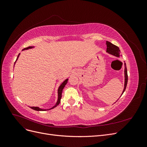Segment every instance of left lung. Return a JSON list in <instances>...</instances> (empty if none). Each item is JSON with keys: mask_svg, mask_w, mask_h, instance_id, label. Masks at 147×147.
<instances>
[{"mask_svg": "<svg viewBox=\"0 0 147 147\" xmlns=\"http://www.w3.org/2000/svg\"><path fill=\"white\" fill-rule=\"evenodd\" d=\"M106 45H107V53H108L109 54L112 55L114 56H116L117 57H120V56H121V55L120 54V50L119 48L113 45L112 43H110L108 41H106ZM127 68H126V63H124V89L121 95L123 94V92H124L126 90V88L127 86Z\"/></svg>", "mask_w": 147, "mask_h": 147, "instance_id": "left-lung-1", "label": "left lung"}]
</instances>
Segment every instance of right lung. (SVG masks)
<instances>
[{
    "label": "right lung",
    "instance_id": "obj_1",
    "mask_svg": "<svg viewBox=\"0 0 147 147\" xmlns=\"http://www.w3.org/2000/svg\"><path fill=\"white\" fill-rule=\"evenodd\" d=\"M33 48H34V47H28V48H24L23 50V51L26 50H28V49ZM20 55V54L18 55V57H17V58H16V61H15V64L16 63V61L18 60V57H19ZM68 80H69L68 78L65 79V80H64L63 83H61V85L59 86V88H58V90H57V102H56V104L54 106H53V107H51V109H48V110H47V109H40V107H30V108H31V109H33V110H37V111H45V110H50V109H53L55 108L56 107H57V105H58L59 104V103H60V102H61V97H62V92H63V90L64 88L65 87V84H67V83Z\"/></svg>",
    "mask_w": 147,
    "mask_h": 147
}]
</instances>
